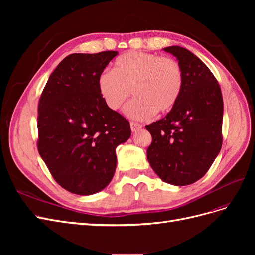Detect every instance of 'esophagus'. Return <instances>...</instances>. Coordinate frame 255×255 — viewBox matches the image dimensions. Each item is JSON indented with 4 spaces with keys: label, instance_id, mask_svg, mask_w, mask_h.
<instances>
[{
    "label": "esophagus",
    "instance_id": "1",
    "mask_svg": "<svg viewBox=\"0 0 255 255\" xmlns=\"http://www.w3.org/2000/svg\"><path fill=\"white\" fill-rule=\"evenodd\" d=\"M129 126H130V129H132V132H136V130L140 129V128H142V125H140V123L134 122V121L130 122V123H129Z\"/></svg>",
    "mask_w": 255,
    "mask_h": 255
}]
</instances>
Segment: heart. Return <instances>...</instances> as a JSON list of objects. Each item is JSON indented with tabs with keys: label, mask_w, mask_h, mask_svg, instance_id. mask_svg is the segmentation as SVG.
<instances>
[{
	"label": "heart",
	"mask_w": 255,
	"mask_h": 255,
	"mask_svg": "<svg viewBox=\"0 0 255 255\" xmlns=\"http://www.w3.org/2000/svg\"><path fill=\"white\" fill-rule=\"evenodd\" d=\"M179 61L169 56L129 51L115 60L113 71L98 76V89L105 105L118 111L133 92L135 98L125 109L129 118L149 119L170 111L183 87Z\"/></svg>",
	"instance_id": "1"
}]
</instances>
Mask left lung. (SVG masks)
Instances as JSON below:
<instances>
[{
	"instance_id": "1",
	"label": "left lung",
	"mask_w": 255,
	"mask_h": 255,
	"mask_svg": "<svg viewBox=\"0 0 255 255\" xmlns=\"http://www.w3.org/2000/svg\"><path fill=\"white\" fill-rule=\"evenodd\" d=\"M164 51L179 60L183 87L166 117L145 127L152 136L146 157L164 182L185 186L201 179L220 152L222 95L214 74L195 54L177 45Z\"/></svg>"
}]
</instances>
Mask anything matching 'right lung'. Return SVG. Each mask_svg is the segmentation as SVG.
I'll list each match as a JSON object with an SVG mask.
<instances>
[{"mask_svg": "<svg viewBox=\"0 0 255 255\" xmlns=\"http://www.w3.org/2000/svg\"><path fill=\"white\" fill-rule=\"evenodd\" d=\"M117 54L68 55L40 96L38 152L54 180L72 194L104 189L116 170V148L130 137L128 121L105 105L98 89L99 74Z\"/></svg>", "mask_w": 255, "mask_h": 255, "instance_id": "1", "label": "right lung"}]
</instances>
